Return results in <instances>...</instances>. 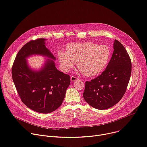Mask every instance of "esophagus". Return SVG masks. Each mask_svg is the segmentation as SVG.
Here are the masks:
<instances>
[{
  "instance_id": "1",
  "label": "esophagus",
  "mask_w": 147,
  "mask_h": 147,
  "mask_svg": "<svg viewBox=\"0 0 147 147\" xmlns=\"http://www.w3.org/2000/svg\"><path fill=\"white\" fill-rule=\"evenodd\" d=\"M70 79H71V81L72 82H76V81L78 80V78H77L76 77L73 76H71Z\"/></svg>"
}]
</instances>
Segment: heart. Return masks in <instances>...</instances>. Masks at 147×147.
<instances>
[{
    "label": "heart",
    "instance_id": "heart-1",
    "mask_svg": "<svg viewBox=\"0 0 147 147\" xmlns=\"http://www.w3.org/2000/svg\"><path fill=\"white\" fill-rule=\"evenodd\" d=\"M111 56L109 47L92 42L72 43L67 45L66 52L60 51L58 58L63 69L69 71L74 63L87 77L96 76L101 73L108 64Z\"/></svg>",
    "mask_w": 147,
    "mask_h": 147
}]
</instances>
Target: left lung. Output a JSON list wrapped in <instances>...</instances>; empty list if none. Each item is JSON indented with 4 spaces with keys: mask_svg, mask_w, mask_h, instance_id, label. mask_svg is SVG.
I'll list each match as a JSON object with an SVG mask.
<instances>
[{
    "mask_svg": "<svg viewBox=\"0 0 147 147\" xmlns=\"http://www.w3.org/2000/svg\"><path fill=\"white\" fill-rule=\"evenodd\" d=\"M105 70L97 78L86 82L83 97L92 107L108 109L124 95L131 73V61L124 46L117 40Z\"/></svg>",
    "mask_w": 147,
    "mask_h": 147,
    "instance_id": "left-lung-1",
    "label": "left lung"
}]
</instances>
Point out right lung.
Here are the masks:
<instances>
[{"label":"right lung","instance_id":"1","mask_svg":"<svg viewBox=\"0 0 147 147\" xmlns=\"http://www.w3.org/2000/svg\"><path fill=\"white\" fill-rule=\"evenodd\" d=\"M46 38H38L24 45L13 63L11 74L22 101L31 110L43 114L51 113L61 105L70 77L56 67V57L46 46ZM34 55L46 57L43 67L33 70L27 59Z\"/></svg>","mask_w":147,"mask_h":147}]
</instances>
